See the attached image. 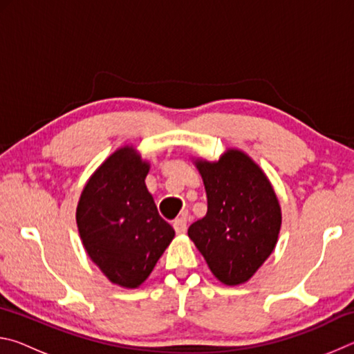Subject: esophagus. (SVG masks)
I'll use <instances>...</instances> for the list:
<instances>
[{
    "label": "esophagus",
    "instance_id": "1",
    "mask_svg": "<svg viewBox=\"0 0 354 354\" xmlns=\"http://www.w3.org/2000/svg\"><path fill=\"white\" fill-rule=\"evenodd\" d=\"M173 227H175V231L178 234H184L185 230H187V218L185 217H179L175 221H173Z\"/></svg>",
    "mask_w": 354,
    "mask_h": 354
}]
</instances>
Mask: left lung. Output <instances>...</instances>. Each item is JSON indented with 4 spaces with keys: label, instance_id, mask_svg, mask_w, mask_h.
<instances>
[{
    "label": "left lung",
    "instance_id": "obj_1",
    "mask_svg": "<svg viewBox=\"0 0 354 354\" xmlns=\"http://www.w3.org/2000/svg\"><path fill=\"white\" fill-rule=\"evenodd\" d=\"M194 164L205 183L207 212L187 234L220 283H247L278 242L283 217L273 185L237 148H227L214 162L196 158Z\"/></svg>",
    "mask_w": 354,
    "mask_h": 354
}]
</instances>
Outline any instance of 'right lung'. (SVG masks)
<instances>
[{
	"mask_svg": "<svg viewBox=\"0 0 354 354\" xmlns=\"http://www.w3.org/2000/svg\"><path fill=\"white\" fill-rule=\"evenodd\" d=\"M148 171L149 162L134 147L118 148L88 178L76 207L86 253L124 289L145 283L175 237L147 189Z\"/></svg>",
	"mask_w": 354,
	"mask_h": 354,
	"instance_id": "obj_1",
	"label": "right lung"
}]
</instances>
